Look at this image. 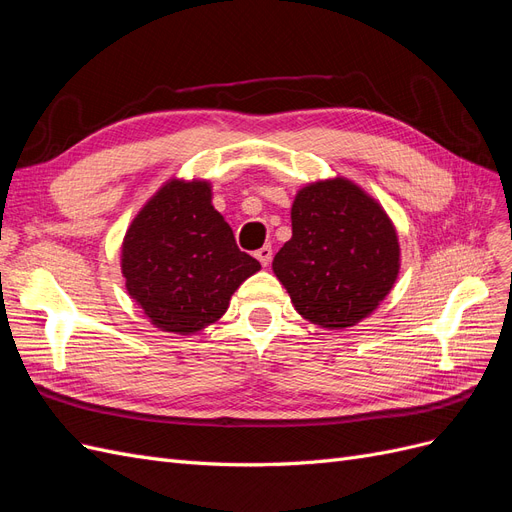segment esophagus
<instances>
[{"label":"esophagus","instance_id":"34e87169","mask_svg":"<svg viewBox=\"0 0 512 512\" xmlns=\"http://www.w3.org/2000/svg\"><path fill=\"white\" fill-rule=\"evenodd\" d=\"M254 256L260 260V265H262V267H267L269 262H271V258H273V250H271V245H262L260 250H256V252H254Z\"/></svg>","mask_w":512,"mask_h":512}]
</instances>
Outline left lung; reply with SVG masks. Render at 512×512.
Segmentation results:
<instances>
[{
  "instance_id": "8db88e82",
  "label": "left lung",
  "mask_w": 512,
  "mask_h": 512,
  "mask_svg": "<svg viewBox=\"0 0 512 512\" xmlns=\"http://www.w3.org/2000/svg\"><path fill=\"white\" fill-rule=\"evenodd\" d=\"M297 312L324 329L352 327L393 288L399 243L382 207L346 179L303 188L292 239L273 258Z\"/></svg>"
}]
</instances>
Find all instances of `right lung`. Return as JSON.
Masks as SVG:
<instances>
[{"label":"right lung","instance_id":"right-lung-1","mask_svg":"<svg viewBox=\"0 0 512 512\" xmlns=\"http://www.w3.org/2000/svg\"><path fill=\"white\" fill-rule=\"evenodd\" d=\"M258 269L213 209L205 181L166 183L136 215L121 250L130 297L158 329L181 335L218 320Z\"/></svg>","mask_w":512,"mask_h":512}]
</instances>
